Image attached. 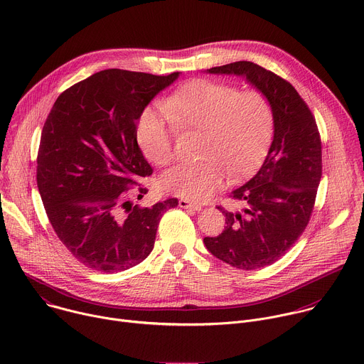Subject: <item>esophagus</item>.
Instances as JSON below:
<instances>
[{"instance_id": "34e87169", "label": "esophagus", "mask_w": 364, "mask_h": 364, "mask_svg": "<svg viewBox=\"0 0 364 364\" xmlns=\"http://www.w3.org/2000/svg\"><path fill=\"white\" fill-rule=\"evenodd\" d=\"M178 205L181 207V209H191V210H196V212L201 210V204L194 203V201H190V200H187V198H181V200L178 201Z\"/></svg>"}]
</instances>
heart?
Here are the masks:
<instances>
[{
	"label": "heart",
	"mask_w": 364,
	"mask_h": 364,
	"mask_svg": "<svg viewBox=\"0 0 364 364\" xmlns=\"http://www.w3.org/2000/svg\"><path fill=\"white\" fill-rule=\"evenodd\" d=\"M275 128L271 99L259 89L197 79L177 89L163 108L142 112L136 138L146 159L167 166L176 155V134L200 131V159L174 166L161 176L164 190L190 200L210 196L228 174L236 178L265 157Z\"/></svg>",
	"instance_id": "heart-1"
}]
</instances>
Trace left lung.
Returning a JSON list of instances; mask_svg holds the SVG:
<instances>
[{
  "mask_svg": "<svg viewBox=\"0 0 364 364\" xmlns=\"http://www.w3.org/2000/svg\"><path fill=\"white\" fill-rule=\"evenodd\" d=\"M209 73L245 76L272 102L274 141L261 170L229 197L242 209H218L225 230L204 237L216 257L237 269H259L281 259L304 233L314 210L323 174L321 136L316 118L295 87L252 62L212 68Z\"/></svg>",
  "mask_w": 364,
  "mask_h": 364,
  "instance_id": "obj_1",
  "label": "left lung"
}]
</instances>
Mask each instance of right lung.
<instances>
[{
	"mask_svg": "<svg viewBox=\"0 0 364 364\" xmlns=\"http://www.w3.org/2000/svg\"><path fill=\"white\" fill-rule=\"evenodd\" d=\"M178 72L157 76L107 69L62 92L44 122L37 152V187L48 222L86 268L119 272L142 262L154 247L167 198L151 207L132 203L152 174L136 141L144 108Z\"/></svg>",
	"mask_w": 364,
	"mask_h": 364,
	"instance_id": "add662e5",
	"label": "right lung"
}]
</instances>
